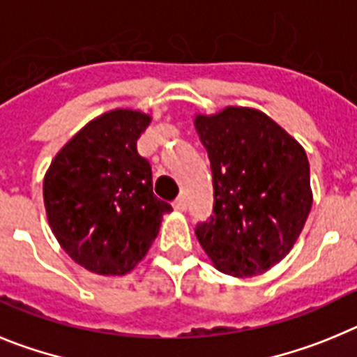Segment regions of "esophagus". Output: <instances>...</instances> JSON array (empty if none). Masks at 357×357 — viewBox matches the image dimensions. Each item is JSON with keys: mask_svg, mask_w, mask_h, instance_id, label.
<instances>
[{"mask_svg": "<svg viewBox=\"0 0 357 357\" xmlns=\"http://www.w3.org/2000/svg\"><path fill=\"white\" fill-rule=\"evenodd\" d=\"M172 206H174L176 212H185V210H187V201H185V197L183 196H179L178 199L172 203Z\"/></svg>", "mask_w": 357, "mask_h": 357, "instance_id": "esophagus-1", "label": "esophagus"}]
</instances>
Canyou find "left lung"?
<instances>
[{"mask_svg": "<svg viewBox=\"0 0 357 357\" xmlns=\"http://www.w3.org/2000/svg\"><path fill=\"white\" fill-rule=\"evenodd\" d=\"M210 158L213 215L196 237L219 271L255 277L278 264L303 230L312 206L302 145L253 107L228 105L194 116Z\"/></svg>", "mask_w": 357, "mask_h": 357, "instance_id": "obj_1", "label": "left lung"}]
</instances>
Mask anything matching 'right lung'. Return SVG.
<instances>
[{
  "label": "right lung",
  "mask_w": 357,
  "mask_h": 357,
  "mask_svg": "<svg viewBox=\"0 0 357 357\" xmlns=\"http://www.w3.org/2000/svg\"><path fill=\"white\" fill-rule=\"evenodd\" d=\"M153 116L113 109L86 123L50 163L46 217L61 248L97 275L122 277L147 255L172 206L153 192L136 142Z\"/></svg>",
  "instance_id": "right-lung-1"
}]
</instances>
